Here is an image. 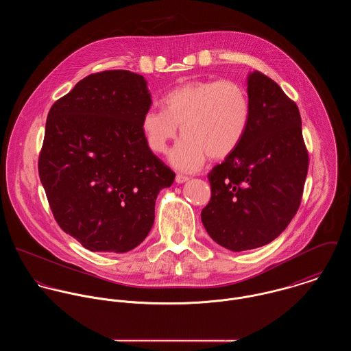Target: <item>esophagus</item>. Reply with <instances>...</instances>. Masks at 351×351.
<instances>
[{
	"label": "esophagus",
	"mask_w": 351,
	"mask_h": 351,
	"mask_svg": "<svg viewBox=\"0 0 351 351\" xmlns=\"http://www.w3.org/2000/svg\"><path fill=\"white\" fill-rule=\"evenodd\" d=\"M186 181H189V177L182 176V174H177V177H176V182H177V184H184V182H186Z\"/></svg>",
	"instance_id": "obj_1"
}]
</instances>
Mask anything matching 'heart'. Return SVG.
Returning a JSON list of instances; mask_svg holds the SVG:
<instances>
[{
    "label": "heart",
    "instance_id": "heart-1",
    "mask_svg": "<svg viewBox=\"0 0 351 351\" xmlns=\"http://www.w3.org/2000/svg\"><path fill=\"white\" fill-rule=\"evenodd\" d=\"M162 106L143 113V136L151 150L163 154L176 139L180 125L184 138L171 151L170 162L188 173L199 170L208 155L212 159L231 155L250 123L247 93L230 80L185 82L163 96Z\"/></svg>",
    "mask_w": 351,
    "mask_h": 351
}]
</instances>
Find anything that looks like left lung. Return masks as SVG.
I'll return each mask as SVG.
<instances>
[{
    "label": "left lung",
    "mask_w": 351,
    "mask_h": 351,
    "mask_svg": "<svg viewBox=\"0 0 351 351\" xmlns=\"http://www.w3.org/2000/svg\"><path fill=\"white\" fill-rule=\"evenodd\" d=\"M247 132L209 171L210 201L201 210L209 237L235 252L265 246L288 227L308 171L298 105L259 71L247 77Z\"/></svg>",
    "instance_id": "8db88e82"
}]
</instances>
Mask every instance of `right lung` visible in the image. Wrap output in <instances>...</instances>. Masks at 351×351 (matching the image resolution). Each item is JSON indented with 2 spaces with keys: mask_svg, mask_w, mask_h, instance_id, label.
Segmentation results:
<instances>
[{
  "mask_svg": "<svg viewBox=\"0 0 351 351\" xmlns=\"http://www.w3.org/2000/svg\"><path fill=\"white\" fill-rule=\"evenodd\" d=\"M150 106L147 81L128 70L88 75L51 106L39 177L56 223L88 250L139 246L174 182L142 132Z\"/></svg>",
  "mask_w": 351,
  "mask_h": 351,
  "instance_id": "obj_1",
  "label": "right lung"
}]
</instances>
